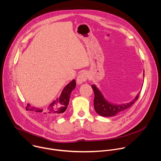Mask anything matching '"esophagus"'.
Instances as JSON below:
<instances>
[{
	"instance_id": "esophagus-1",
	"label": "esophagus",
	"mask_w": 161,
	"mask_h": 161,
	"mask_svg": "<svg viewBox=\"0 0 161 161\" xmlns=\"http://www.w3.org/2000/svg\"><path fill=\"white\" fill-rule=\"evenodd\" d=\"M87 79H88V74L86 72H82L78 75L76 78V82L78 85H80L83 82L86 81Z\"/></svg>"
}]
</instances>
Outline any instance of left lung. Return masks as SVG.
Listing matches in <instances>:
<instances>
[{
    "mask_svg": "<svg viewBox=\"0 0 161 161\" xmlns=\"http://www.w3.org/2000/svg\"><path fill=\"white\" fill-rule=\"evenodd\" d=\"M92 89L95 93L94 98V107L95 112L101 116L103 117H113L120 114L129 108H130L134 102L139 98V92L136 97V98L131 102L122 104L117 105L108 102L103 97L99 89L95 85H92Z\"/></svg>",
    "mask_w": 161,
    "mask_h": 161,
    "instance_id": "obj_1",
    "label": "left lung"
}]
</instances>
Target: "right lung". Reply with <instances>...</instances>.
Wrapping results in <instances>:
<instances>
[{
    "instance_id": "right-lung-1",
    "label": "right lung",
    "mask_w": 161,
    "mask_h": 161,
    "mask_svg": "<svg viewBox=\"0 0 161 161\" xmlns=\"http://www.w3.org/2000/svg\"><path fill=\"white\" fill-rule=\"evenodd\" d=\"M76 87V81L75 80L69 83L63 90L60 97L56 100H54L48 107L45 109L39 108L32 107L29 103H27L26 110L35 112L43 115H61L66 111L69 102V98L72 91Z\"/></svg>"
}]
</instances>
